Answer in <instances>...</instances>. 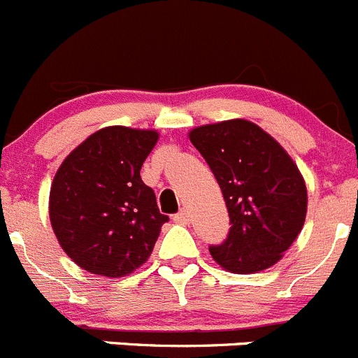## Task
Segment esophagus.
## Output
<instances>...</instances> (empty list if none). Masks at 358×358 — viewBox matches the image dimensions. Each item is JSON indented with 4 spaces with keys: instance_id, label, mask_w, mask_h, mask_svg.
<instances>
[{
    "instance_id": "34e87169",
    "label": "esophagus",
    "mask_w": 358,
    "mask_h": 358,
    "mask_svg": "<svg viewBox=\"0 0 358 358\" xmlns=\"http://www.w3.org/2000/svg\"><path fill=\"white\" fill-rule=\"evenodd\" d=\"M173 220L178 222V224H187V222H189V212H187V210H182V212L175 213V215H173Z\"/></svg>"
}]
</instances>
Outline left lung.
I'll return each mask as SVG.
<instances>
[{
  "mask_svg": "<svg viewBox=\"0 0 358 358\" xmlns=\"http://www.w3.org/2000/svg\"><path fill=\"white\" fill-rule=\"evenodd\" d=\"M189 139L215 176L231 224L224 242L210 245V255L235 273L275 265L306 220L307 189L296 164L247 120L198 127Z\"/></svg>",
  "mask_w": 358,
  "mask_h": 358,
  "instance_id": "8db88e82",
  "label": "left lung"
}]
</instances>
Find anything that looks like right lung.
I'll use <instances>...</instances> for the list:
<instances>
[{
	"instance_id": "obj_1",
	"label": "right lung",
	"mask_w": 358,
	"mask_h": 358,
	"mask_svg": "<svg viewBox=\"0 0 358 358\" xmlns=\"http://www.w3.org/2000/svg\"><path fill=\"white\" fill-rule=\"evenodd\" d=\"M155 130L106 127L59 166L49 194V219L76 265L96 275L123 277L152 255L169 217L141 180Z\"/></svg>"
}]
</instances>
